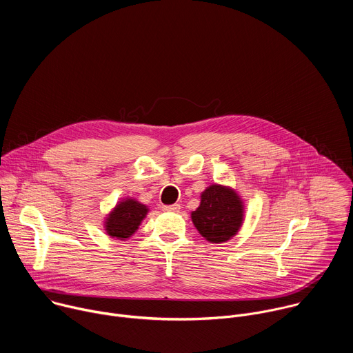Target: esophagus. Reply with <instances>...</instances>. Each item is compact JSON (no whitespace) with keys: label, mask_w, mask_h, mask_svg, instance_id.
<instances>
[{"label":"esophagus","mask_w":353,"mask_h":353,"mask_svg":"<svg viewBox=\"0 0 353 353\" xmlns=\"http://www.w3.org/2000/svg\"><path fill=\"white\" fill-rule=\"evenodd\" d=\"M162 210H163V211H166V212H179V211H180V205H179V204L165 205Z\"/></svg>","instance_id":"1"}]
</instances>
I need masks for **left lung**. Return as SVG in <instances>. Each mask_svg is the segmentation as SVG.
I'll list each match as a JSON object with an SVG mask.
<instances>
[{
	"label": "left lung",
	"mask_w": 353,
	"mask_h": 353,
	"mask_svg": "<svg viewBox=\"0 0 353 353\" xmlns=\"http://www.w3.org/2000/svg\"><path fill=\"white\" fill-rule=\"evenodd\" d=\"M191 221L210 243H225L243 225L244 203L232 187L211 184L201 192L199 207L191 212Z\"/></svg>",
	"instance_id": "left-lung-1"
}]
</instances>
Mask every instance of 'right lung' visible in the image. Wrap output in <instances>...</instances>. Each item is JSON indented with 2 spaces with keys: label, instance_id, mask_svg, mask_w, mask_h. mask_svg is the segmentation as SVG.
I'll return each mask as SVG.
<instances>
[{
  "label": "right lung",
  "instance_id": "add662e5",
  "mask_svg": "<svg viewBox=\"0 0 353 353\" xmlns=\"http://www.w3.org/2000/svg\"><path fill=\"white\" fill-rule=\"evenodd\" d=\"M149 208L135 198H124L108 214L105 219V230L110 237L119 240L130 239L146 218Z\"/></svg>",
  "mask_w": 353,
  "mask_h": 353
}]
</instances>
